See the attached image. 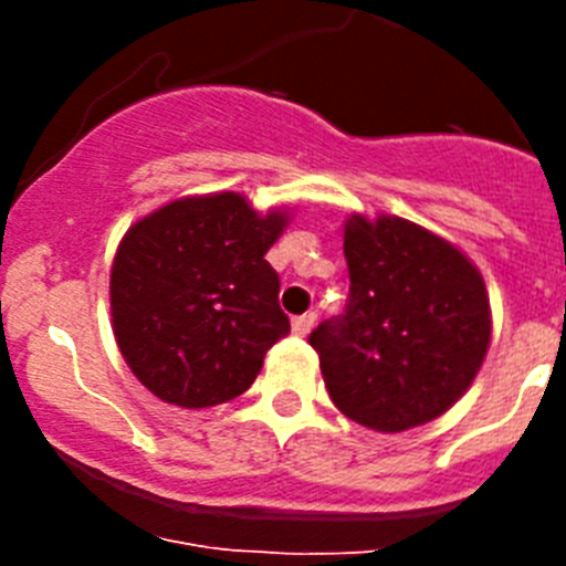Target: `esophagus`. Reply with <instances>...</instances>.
Segmentation results:
<instances>
[{
  "label": "esophagus",
  "instance_id": "obj_1",
  "mask_svg": "<svg viewBox=\"0 0 566 566\" xmlns=\"http://www.w3.org/2000/svg\"><path fill=\"white\" fill-rule=\"evenodd\" d=\"M314 323H317V314H314V312L300 314V317L292 319V332L297 334V337H306V334L314 328Z\"/></svg>",
  "mask_w": 566,
  "mask_h": 566
}]
</instances>
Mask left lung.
<instances>
[{
  "label": "left lung",
  "mask_w": 566,
  "mask_h": 566,
  "mask_svg": "<svg viewBox=\"0 0 566 566\" xmlns=\"http://www.w3.org/2000/svg\"><path fill=\"white\" fill-rule=\"evenodd\" d=\"M345 314L312 334L328 397L354 422L399 433L442 417L470 388L490 345L479 269L411 221L345 223Z\"/></svg>",
  "instance_id": "obj_1"
}]
</instances>
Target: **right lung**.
<instances>
[{
  "instance_id": "1",
  "label": "right lung",
  "mask_w": 566,
  "mask_h": 566,
  "mask_svg": "<svg viewBox=\"0 0 566 566\" xmlns=\"http://www.w3.org/2000/svg\"><path fill=\"white\" fill-rule=\"evenodd\" d=\"M286 212L243 195L181 198L129 227L109 274L115 343L158 399L209 408L247 391L289 334L266 252Z\"/></svg>"
}]
</instances>
